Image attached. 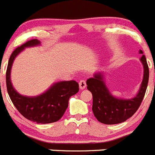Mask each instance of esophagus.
<instances>
[{"instance_id": "34e87169", "label": "esophagus", "mask_w": 155, "mask_h": 155, "mask_svg": "<svg viewBox=\"0 0 155 155\" xmlns=\"http://www.w3.org/2000/svg\"><path fill=\"white\" fill-rule=\"evenodd\" d=\"M87 86V84H86V81L85 80H81L79 82V87L81 90H84V88L86 87Z\"/></svg>"}]
</instances>
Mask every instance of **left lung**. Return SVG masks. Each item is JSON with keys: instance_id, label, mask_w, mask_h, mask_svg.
<instances>
[{"instance_id": "obj_1", "label": "left lung", "mask_w": 155, "mask_h": 155, "mask_svg": "<svg viewBox=\"0 0 155 155\" xmlns=\"http://www.w3.org/2000/svg\"><path fill=\"white\" fill-rule=\"evenodd\" d=\"M142 53V50L139 52ZM144 67V77L140 90L134 98L122 99L114 97L107 89L101 73H98L87 81V89L93 95L94 116L105 124H116L124 122L136 113L140 106L146 92L149 78V69L145 55L140 59Z\"/></svg>"}]
</instances>
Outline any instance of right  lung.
Instances as JSON below:
<instances>
[{
	"label": "right lung",
	"mask_w": 155,
	"mask_h": 155,
	"mask_svg": "<svg viewBox=\"0 0 155 155\" xmlns=\"http://www.w3.org/2000/svg\"><path fill=\"white\" fill-rule=\"evenodd\" d=\"M38 44H40L38 40H30L15 49L12 53L6 72L7 89L14 106L25 118L38 124H50L58 121L63 116L68 108L69 98L79 91V84L75 81H61L53 84L41 96L27 97L19 94L13 87L10 81L13 62L25 47Z\"/></svg>",
	"instance_id": "1"
}]
</instances>
